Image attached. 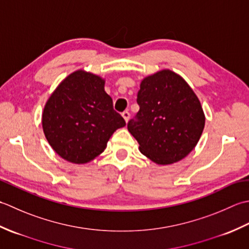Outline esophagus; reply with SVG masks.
<instances>
[{
	"label": "esophagus",
	"instance_id": "34e87169",
	"mask_svg": "<svg viewBox=\"0 0 249 249\" xmlns=\"http://www.w3.org/2000/svg\"><path fill=\"white\" fill-rule=\"evenodd\" d=\"M130 116H131V114L129 113L128 110H124V113H123V117L124 118V120L126 121V123H128V121H129V119H130Z\"/></svg>",
	"mask_w": 249,
	"mask_h": 249
}]
</instances>
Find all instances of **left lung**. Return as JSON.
I'll list each match as a JSON object with an SVG mask.
<instances>
[{
    "label": "left lung",
    "instance_id": "1",
    "mask_svg": "<svg viewBox=\"0 0 249 249\" xmlns=\"http://www.w3.org/2000/svg\"><path fill=\"white\" fill-rule=\"evenodd\" d=\"M140 110L128 130L141 153L158 164L181 160L195 148L204 129L200 101L179 75L169 70L146 77L136 99Z\"/></svg>",
    "mask_w": 249,
    "mask_h": 249
}]
</instances>
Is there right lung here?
Masks as SVG:
<instances>
[{"instance_id":"1","label":"right lung","mask_w":249,"mask_h":249,"mask_svg":"<svg viewBox=\"0 0 249 249\" xmlns=\"http://www.w3.org/2000/svg\"><path fill=\"white\" fill-rule=\"evenodd\" d=\"M43 130L53 150L73 163H86L106 148L125 121L114 109L99 76L77 71L68 76L45 105Z\"/></svg>"}]
</instances>
